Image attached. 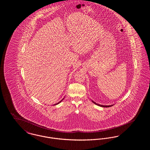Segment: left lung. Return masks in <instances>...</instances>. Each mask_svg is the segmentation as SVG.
<instances>
[{"instance_id": "8db88e82", "label": "left lung", "mask_w": 150, "mask_h": 150, "mask_svg": "<svg viewBox=\"0 0 150 150\" xmlns=\"http://www.w3.org/2000/svg\"><path fill=\"white\" fill-rule=\"evenodd\" d=\"M92 102H93V103H94V104H96V105H98V106H100V107H111V106H113V105H110V106H104V105H99V104H98V103H96V102H94L93 101V100H92Z\"/></svg>"}]
</instances>
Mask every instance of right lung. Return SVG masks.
<instances>
[{
  "mask_svg": "<svg viewBox=\"0 0 150 150\" xmlns=\"http://www.w3.org/2000/svg\"><path fill=\"white\" fill-rule=\"evenodd\" d=\"M64 100V98H63V99H62V100H61V101H59V102H58V103H56V104H54V105H58V103H60V102H61V101H62V100Z\"/></svg>",
  "mask_w": 150,
  "mask_h": 150,
  "instance_id": "add662e5",
  "label": "right lung"
}]
</instances>
